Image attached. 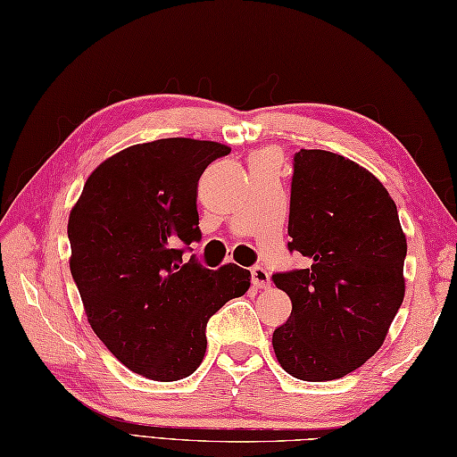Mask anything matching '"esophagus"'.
<instances>
[{
  "mask_svg": "<svg viewBox=\"0 0 457 457\" xmlns=\"http://www.w3.org/2000/svg\"><path fill=\"white\" fill-rule=\"evenodd\" d=\"M251 280L257 288H269L270 286V274L267 272V269L262 267H253L251 269Z\"/></svg>",
  "mask_w": 457,
  "mask_h": 457,
  "instance_id": "obj_1",
  "label": "esophagus"
}]
</instances>
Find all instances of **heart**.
Masks as SVG:
<instances>
[{"label":"heart","instance_id":"1","mask_svg":"<svg viewBox=\"0 0 457 457\" xmlns=\"http://www.w3.org/2000/svg\"><path fill=\"white\" fill-rule=\"evenodd\" d=\"M259 157H264V159H274V154L272 152H261Z\"/></svg>","mask_w":457,"mask_h":457}]
</instances>
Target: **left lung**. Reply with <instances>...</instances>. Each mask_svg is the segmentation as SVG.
I'll use <instances>...</instances> for the list:
<instances>
[{
    "mask_svg": "<svg viewBox=\"0 0 457 457\" xmlns=\"http://www.w3.org/2000/svg\"><path fill=\"white\" fill-rule=\"evenodd\" d=\"M290 251L310 261L272 280L292 313L272 333L280 366L303 381L338 379L384 345L405 298L407 237L394 198L368 169L325 152L294 155Z\"/></svg>",
    "mask_w": 457,
    "mask_h": 457,
    "instance_id": "obj_1",
    "label": "left lung"
}]
</instances>
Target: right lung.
<instances>
[{"mask_svg": "<svg viewBox=\"0 0 457 457\" xmlns=\"http://www.w3.org/2000/svg\"><path fill=\"white\" fill-rule=\"evenodd\" d=\"M231 147L165 137L111 155L85 180L68 220L70 270L91 328L116 360L154 381L190 376L206 323L251 286L228 262L210 270L183 249L200 239L198 179Z\"/></svg>", "mask_w": 457, "mask_h": 457, "instance_id": "obj_1", "label": "right lung"}]
</instances>
